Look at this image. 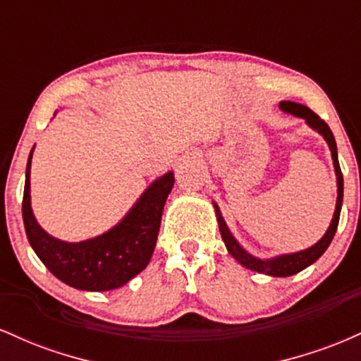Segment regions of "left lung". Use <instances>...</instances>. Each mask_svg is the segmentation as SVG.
<instances>
[{"instance_id": "left-lung-1", "label": "left lung", "mask_w": 361, "mask_h": 361, "mask_svg": "<svg viewBox=\"0 0 361 361\" xmlns=\"http://www.w3.org/2000/svg\"><path fill=\"white\" fill-rule=\"evenodd\" d=\"M279 106L281 111H285V114L304 118V122L307 123L314 132H317L319 135H322V139L326 140L327 147H329L331 151L334 175H336L338 197H336V209H334L333 219H331V224L329 227H327L324 235H322L316 244H312V246L307 247V250L285 252V255H276V256H271V258H258V256L251 255L250 251H246L241 244H239L238 239L234 238V234L231 233L229 227H227L226 221H224L219 205L215 204V202H212V205L215 210V217H217V222H219V231H221L222 241L226 244L229 255L233 256L241 267L247 268V270L251 271L263 273V275H268V276H292L295 275V273L305 270V268L310 267L312 263H316V261L324 255L327 247H329L331 241H333L334 234H336V229H338L339 214H341V205H343V175H341V168H339V161H338L336 140H334L333 132H331V128L327 127L324 120L319 117V115L314 114L309 106L302 105V103L280 102Z\"/></svg>"}]
</instances>
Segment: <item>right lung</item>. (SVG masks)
Listing matches in <instances>:
<instances>
[{"instance_id": "1", "label": "right lung", "mask_w": 361, "mask_h": 361, "mask_svg": "<svg viewBox=\"0 0 361 361\" xmlns=\"http://www.w3.org/2000/svg\"><path fill=\"white\" fill-rule=\"evenodd\" d=\"M56 115V114H54ZM32 147L25 173L23 224L28 243L56 279L86 292H106L123 287L151 261L164 204L175 185V173L157 176L140 193L135 204L103 234L69 243L54 238L37 222L32 210L30 168Z\"/></svg>"}]
</instances>
